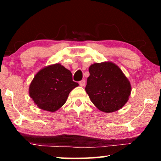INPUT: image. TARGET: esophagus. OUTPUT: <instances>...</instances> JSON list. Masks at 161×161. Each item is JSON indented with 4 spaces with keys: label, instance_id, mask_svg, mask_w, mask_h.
I'll use <instances>...</instances> for the list:
<instances>
[{
    "label": "esophagus",
    "instance_id": "1",
    "mask_svg": "<svg viewBox=\"0 0 161 161\" xmlns=\"http://www.w3.org/2000/svg\"><path fill=\"white\" fill-rule=\"evenodd\" d=\"M80 85L81 86H85V84H86V81L84 80H81V81H80Z\"/></svg>",
    "mask_w": 161,
    "mask_h": 161
}]
</instances>
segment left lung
<instances>
[{"mask_svg": "<svg viewBox=\"0 0 161 161\" xmlns=\"http://www.w3.org/2000/svg\"><path fill=\"white\" fill-rule=\"evenodd\" d=\"M89 72L85 90L98 109L111 113L126 104L131 86L119 66L111 62L94 63Z\"/></svg>", "mask_w": 161, "mask_h": 161, "instance_id": "8db88e82", "label": "left lung"}]
</instances>
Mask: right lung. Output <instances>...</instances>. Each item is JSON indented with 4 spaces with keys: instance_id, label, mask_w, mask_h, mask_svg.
Returning <instances> with one entry per match:
<instances>
[{
    "instance_id": "right-lung-1",
    "label": "right lung",
    "mask_w": 161,
    "mask_h": 161,
    "mask_svg": "<svg viewBox=\"0 0 161 161\" xmlns=\"http://www.w3.org/2000/svg\"><path fill=\"white\" fill-rule=\"evenodd\" d=\"M79 86L72 74L61 64L46 66L35 75L29 86V95L40 109L54 112L67 102L70 92Z\"/></svg>"
}]
</instances>
